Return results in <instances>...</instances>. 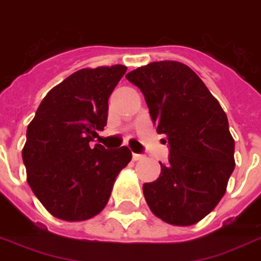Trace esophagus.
Returning <instances> with one entry per match:
<instances>
[{
	"label": "esophagus",
	"instance_id": "1",
	"mask_svg": "<svg viewBox=\"0 0 261 261\" xmlns=\"http://www.w3.org/2000/svg\"><path fill=\"white\" fill-rule=\"evenodd\" d=\"M132 156H133V161H140V160H144V155H143V154H135V152H133Z\"/></svg>",
	"mask_w": 261,
	"mask_h": 261
}]
</instances>
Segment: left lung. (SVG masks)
<instances>
[{"mask_svg": "<svg viewBox=\"0 0 261 261\" xmlns=\"http://www.w3.org/2000/svg\"><path fill=\"white\" fill-rule=\"evenodd\" d=\"M142 91L156 132L169 144V164L143 184L151 212L173 226H193L226 194L235 168L234 139L216 97L186 64L152 62L126 74Z\"/></svg>", "mask_w": 261, "mask_h": 261, "instance_id": "obj_1", "label": "left lung"}]
</instances>
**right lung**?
I'll list each match as a JSON object with an SVG mask.
<instances>
[{
  "label": "right lung",
  "mask_w": 261,
  "mask_h": 261,
  "mask_svg": "<svg viewBox=\"0 0 261 261\" xmlns=\"http://www.w3.org/2000/svg\"><path fill=\"white\" fill-rule=\"evenodd\" d=\"M126 72L122 64L78 70L41 101L21 150L27 183L52 216L84 221L105 209L115 177L132 160L128 147L89 143L103 130L109 97Z\"/></svg>",
  "instance_id": "1"
}]
</instances>
